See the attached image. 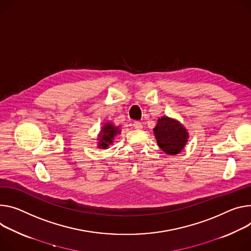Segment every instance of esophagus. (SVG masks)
I'll return each mask as SVG.
<instances>
[{
    "label": "esophagus",
    "instance_id": "obj_1",
    "mask_svg": "<svg viewBox=\"0 0 251 251\" xmlns=\"http://www.w3.org/2000/svg\"><path fill=\"white\" fill-rule=\"evenodd\" d=\"M133 127H134L135 129H142V128H143V125H142L139 121H135V122L133 123Z\"/></svg>",
    "mask_w": 251,
    "mask_h": 251
}]
</instances>
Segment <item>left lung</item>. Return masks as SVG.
Returning a JSON list of instances; mask_svg holds the SVG:
<instances>
[{"mask_svg":"<svg viewBox=\"0 0 251 251\" xmlns=\"http://www.w3.org/2000/svg\"><path fill=\"white\" fill-rule=\"evenodd\" d=\"M153 131L159 148L168 155L179 154L188 142L189 133L186 128L168 116L158 118Z\"/></svg>","mask_w":251,"mask_h":251,"instance_id":"obj_1","label":"left lung"}]
</instances>
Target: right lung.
<instances>
[{
  "mask_svg": "<svg viewBox=\"0 0 251 251\" xmlns=\"http://www.w3.org/2000/svg\"><path fill=\"white\" fill-rule=\"evenodd\" d=\"M121 133L120 126H115L112 122H106L102 125L100 133L98 134L97 147L99 149H107L113 144L114 139Z\"/></svg>",
  "mask_w": 251,
  "mask_h": 251,
  "instance_id": "obj_1",
  "label": "right lung"
}]
</instances>
